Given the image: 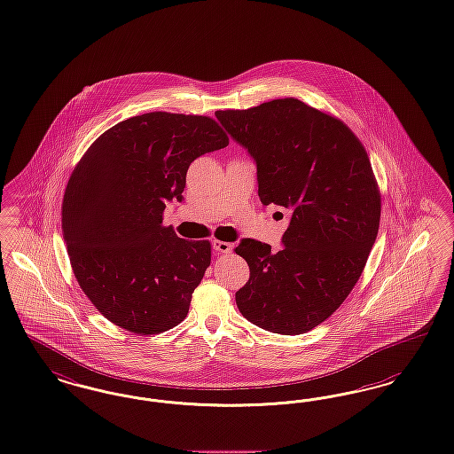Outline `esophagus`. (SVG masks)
I'll list each match as a JSON object with an SVG mask.
<instances>
[{
    "instance_id": "obj_1",
    "label": "esophagus",
    "mask_w": 454,
    "mask_h": 454,
    "mask_svg": "<svg viewBox=\"0 0 454 454\" xmlns=\"http://www.w3.org/2000/svg\"><path fill=\"white\" fill-rule=\"evenodd\" d=\"M213 250L216 252V254H230L231 250H233V245L231 243H228V241H219V239H215L213 241Z\"/></svg>"
}]
</instances>
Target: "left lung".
I'll use <instances>...</instances> for the list:
<instances>
[{
	"instance_id": "obj_1",
	"label": "left lung",
	"mask_w": 454,
	"mask_h": 454,
	"mask_svg": "<svg viewBox=\"0 0 454 454\" xmlns=\"http://www.w3.org/2000/svg\"><path fill=\"white\" fill-rule=\"evenodd\" d=\"M216 118L256 162L263 206L291 211L284 247L245 238L250 267L236 306L254 326L302 334L345 302L362 277L380 226V189L358 137L301 99L284 98Z\"/></svg>"
}]
</instances>
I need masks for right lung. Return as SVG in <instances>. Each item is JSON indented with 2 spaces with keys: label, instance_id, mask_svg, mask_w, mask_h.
<instances>
[{
  "label": "right lung",
  "instance_id": "1",
  "mask_svg": "<svg viewBox=\"0 0 454 454\" xmlns=\"http://www.w3.org/2000/svg\"><path fill=\"white\" fill-rule=\"evenodd\" d=\"M228 144L209 116L153 111L106 129L74 167L64 241L79 287L113 325L148 336L185 319L211 243L182 239L163 211L182 200L191 162Z\"/></svg>",
  "mask_w": 454,
  "mask_h": 454
}]
</instances>
